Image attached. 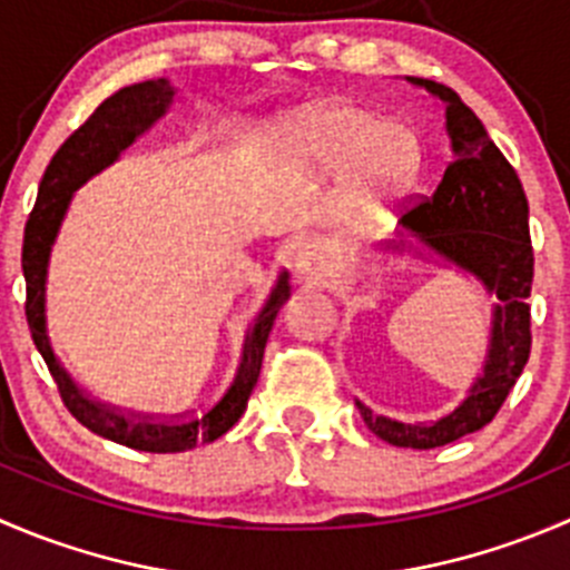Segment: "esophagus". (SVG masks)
<instances>
[{
	"label": "esophagus",
	"instance_id": "obj_1",
	"mask_svg": "<svg viewBox=\"0 0 570 570\" xmlns=\"http://www.w3.org/2000/svg\"><path fill=\"white\" fill-rule=\"evenodd\" d=\"M297 273H301L303 278L314 281V284H323V281L331 275L328 250H325L323 245H317V242L303 247L301 256H297Z\"/></svg>",
	"mask_w": 570,
	"mask_h": 570
}]
</instances>
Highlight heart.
Returning <instances> with one entry per match:
<instances>
[{
  "label": "heart",
  "instance_id": "heart-1",
  "mask_svg": "<svg viewBox=\"0 0 570 570\" xmlns=\"http://www.w3.org/2000/svg\"><path fill=\"white\" fill-rule=\"evenodd\" d=\"M295 145L331 173L353 167V186L362 200H379L403 189L420 167L417 136L406 125L379 121V116L356 105H334L303 116Z\"/></svg>",
  "mask_w": 570,
  "mask_h": 570
}]
</instances>
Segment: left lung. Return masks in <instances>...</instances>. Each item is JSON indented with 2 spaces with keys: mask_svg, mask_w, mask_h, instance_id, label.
Here are the masks:
<instances>
[{
  "mask_svg": "<svg viewBox=\"0 0 570 570\" xmlns=\"http://www.w3.org/2000/svg\"><path fill=\"white\" fill-rule=\"evenodd\" d=\"M412 82L429 88L445 102L454 161L432 197H417L401 217L403 228L456 267L476 275L495 297L493 340L484 375L471 395L438 423H397L356 403L375 438L397 449H440L479 432L499 414L532 351L529 292L534 278V253L529 239V203L504 153L493 145L479 116L454 88L434 80Z\"/></svg>",
  "mask_w": 570,
  "mask_h": 570,
  "instance_id": "1",
  "label": "left lung"
}]
</instances>
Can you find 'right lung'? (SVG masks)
<instances>
[{"label": "right lung", "instance_id": "right-lung-1", "mask_svg": "<svg viewBox=\"0 0 570 570\" xmlns=\"http://www.w3.org/2000/svg\"><path fill=\"white\" fill-rule=\"evenodd\" d=\"M173 94L175 91L169 88V82L158 77V80H145L136 82V86L119 88L114 97L105 99L66 138L60 150L52 156V161H49L41 186H38V200L24 225V245H21V269H24L27 284V325H30L38 353L43 356L55 384H58L63 406L69 409L71 417H77L86 425L88 432L99 434L105 440H114L119 445H127V449L150 451V454H178V451L195 449L197 443H212V440L223 438L230 425L242 417V412L247 409V397H250L258 373H262V358L269 331H273L275 317H278V308L289 297V275L281 273L267 303H264L262 312L256 314V320L247 328L234 379L219 392L217 401L208 403L200 412L184 414V417L156 420L150 414H125L119 409L105 406V403L88 401L71 384V379L63 373L58 358H55L47 336L43 297H47L49 253H52L55 236H58L60 223H63L66 208H69L71 191L82 180L91 178L94 173L116 161V156L130 145L132 138L141 130H147L167 110Z\"/></svg>", "mask_w": 570, "mask_h": 570}]
</instances>
